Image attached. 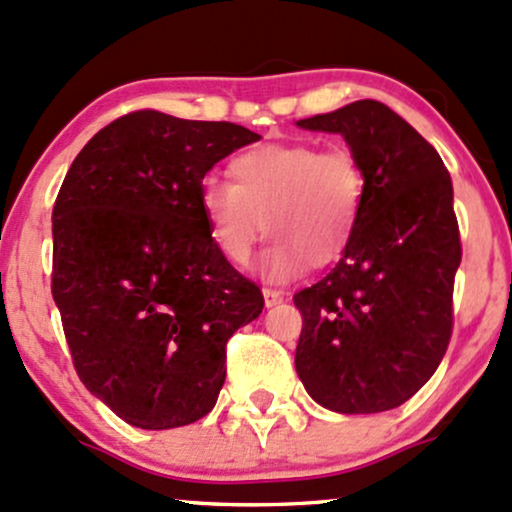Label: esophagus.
<instances>
[{"instance_id": "esophagus-1", "label": "esophagus", "mask_w": 512, "mask_h": 512, "mask_svg": "<svg viewBox=\"0 0 512 512\" xmlns=\"http://www.w3.org/2000/svg\"><path fill=\"white\" fill-rule=\"evenodd\" d=\"M262 293H264V303H267V308H272V305L284 301V293L276 289H264Z\"/></svg>"}]
</instances>
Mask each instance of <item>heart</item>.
<instances>
[{"mask_svg": "<svg viewBox=\"0 0 512 512\" xmlns=\"http://www.w3.org/2000/svg\"><path fill=\"white\" fill-rule=\"evenodd\" d=\"M233 182L207 178L199 209L216 250L245 264L264 231L276 240L262 257V274L293 279L308 267L337 262L354 238L368 180L351 149L313 142L262 144L231 161Z\"/></svg>", "mask_w": 512, "mask_h": 512, "instance_id": "heart-1", "label": "heart"}]
</instances>
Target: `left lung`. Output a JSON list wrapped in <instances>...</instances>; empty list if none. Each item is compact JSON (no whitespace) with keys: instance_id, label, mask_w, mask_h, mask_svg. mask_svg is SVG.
<instances>
[{"instance_id":"8db88e82","label":"left lung","mask_w":512,"mask_h":512,"mask_svg":"<svg viewBox=\"0 0 512 512\" xmlns=\"http://www.w3.org/2000/svg\"><path fill=\"white\" fill-rule=\"evenodd\" d=\"M298 127L342 134L368 192L337 267L293 296L296 373L325 409H395L436 373L452 337L462 243L450 173L407 120L370 98Z\"/></svg>"}]
</instances>
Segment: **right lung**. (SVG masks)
Listing matches in <instances>:
<instances>
[{
	"label": "right lung",
	"instance_id": "right-lung-1",
	"mask_svg": "<svg viewBox=\"0 0 512 512\" xmlns=\"http://www.w3.org/2000/svg\"><path fill=\"white\" fill-rule=\"evenodd\" d=\"M260 134L134 110L74 158L52 209V298L91 395L137 428L195 424L226 380V344L264 298L216 250L204 175Z\"/></svg>",
	"mask_w": 512,
	"mask_h": 512
}]
</instances>
